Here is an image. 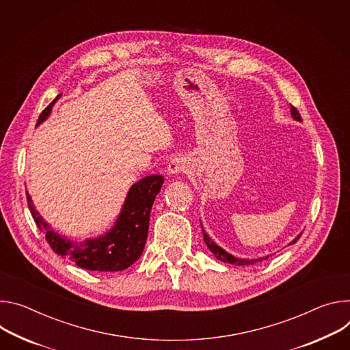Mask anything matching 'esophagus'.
Wrapping results in <instances>:
<instances>
[{"instance_id": "obj_1", "label": "esophagus", "mask_w": 350, "mask_h": 350, "mask_svg": "<svg viewBox=\"0 0 350 350\" xmlns=\"http://www.w3.org/2000/svg\"><path fill=\"white\" fill-rule=\"evenodd\" d=\"M186 168V161L182 157H175L168 164V174L170 175H178L183 172Z\"/></svg>"}]
</instances>
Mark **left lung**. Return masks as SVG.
Returning <instances> with one entry per match:
<instances>
[{
  "label": "left lung",
  "instance_id": "obj_1",
  "mask_svg": "<svg viewBox=\"0 0 350 350\" xmlns=\"http://www.w3.org/2000/svg\"><path fill=\"white\" fill-rule=\"evenodd\" d=\"M291 113H292V116H293V120H296V121H299V122H301V116H300V113H299V111L293 107V105H291ZM202 224V222H200ZM202 229H203V226H202ZM301 237V234H299L289 245H293V243H296L297 242V239ZM203 238H204V242H206V245H207V247L210 249V252L218 258V260H221V261H224V262H229V264H235V265H249V264H256V262H261L262 260H267L269 256H265V257H261V258H253V260H249V258H239V257H235V256H232V254H229L228 252H225L222 247H219L215 242H213V239L206 234L204 232V229H203Z\"/></svg>",
  "mask_w": 350,
  "mask_h": 350
}]
</instances>
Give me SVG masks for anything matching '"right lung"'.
Returning a JSON list of instances; mask_svg holds the SVG:
<instances>
[{
	"instance_id": "1",
	"label": "right lung",
	"mask_w": 350,
	"mask_h": 350,
	"mask_svg": "<svg viewBox=\"0 0 350 350\" xmlns=\"http://www.w3.org/2000/svg\"><path fill=\"white\" fill-rule=\"evenodd\" d=\"M59 97L61 94L44 108L38 116L36 126L47 120L53 105ZM163 183V175H150L132 185L113 226L107 234L83 242H73L57 234L38 214L29 193H26V196L36 225L44 232L47 243L58 256L69 258L77 267L89 271L112 273V271L126 269L142 256L148 234L150 211Z\"/></svg>"
}]
</instances>
